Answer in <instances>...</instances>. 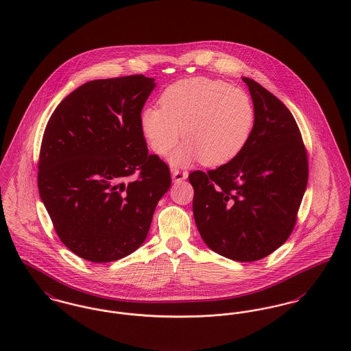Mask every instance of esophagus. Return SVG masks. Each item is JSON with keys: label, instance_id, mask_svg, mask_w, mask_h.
<instances>
[{"label": "esophagus", "instance_id": "esophagus-1", "mask_svg": "<svg viewBox=\"0 0 351 351\" xmlns=\"http://www.w3.org/2000/svg\"><path fill=\"white\" fill-rule=\"evenodd\" d=\"M186 178H188V172H186V171L175 169V171L172 172V179H173V182H176V183H180V182L186 180Z\"/></svg>", "mask_w": 351, "mask_h": 351}]
</instances>
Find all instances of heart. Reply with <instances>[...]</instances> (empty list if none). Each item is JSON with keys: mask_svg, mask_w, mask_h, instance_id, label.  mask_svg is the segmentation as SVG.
Here are the masks:
<instances>
[{"mask_svg": "<svg viewBox=\"0 0 351 351\" xmlns=\"http://www.w3.org/2000/svg\"><path fill=\"white\" fill-rule=\"evenodd\" d=\"M160 104L145 107L141 124L159 155L176 145L184 128L188 142L172 154L173 165L200 158L206 165H226L243 151L254 124V106L244 90L204 77L173 83Z\"/></svg>", "mask_w": 351, "mask_h": 351, "instance_id": "1", "label": "heart"}]
</instances>
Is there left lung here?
Returning a JSON list of instances; mask_svg holds the SVG:
<instances>
[{
	"instance_id": "8db88e82",
	"label": "left lung",
	"mask_w": 351,
	"mask_h": 351,
	"mask_svg": "<svg viewBox=\"0 0 351 351\" xmlns=\"http://www.w3.org/2000/svg\"><path fill=\"white\" fill-rule=\"evenodd\" d=\"M247 83L254 124L243 151L227 165L193 171V217L213 252L257 261L288 240L308 184V155L288 107L260 83Z\"/></svg>"
}]
</instances>
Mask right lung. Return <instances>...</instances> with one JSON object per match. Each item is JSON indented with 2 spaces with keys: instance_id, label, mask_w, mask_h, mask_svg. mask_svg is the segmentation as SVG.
<instances>
[{
  "instance_id": "add662e5",
  "label": "right lung",
  "mask_w": 351,
  "mask_h": 351,
  "mask_svg": "<svg viewBox=\"0 0 351 351\" xmlns=\"http://www.w3.org/2000/svg\"><path fill=\"white\" fill-rule=\"evenodd\" d=\"M154 78L97 80L70 93L42 138L38 191L63 244L91 263H111L145 243L169 168L148 154L141 115ZM138 178L125 185L123 180Z\"/></svg>"
}]
</instances>
